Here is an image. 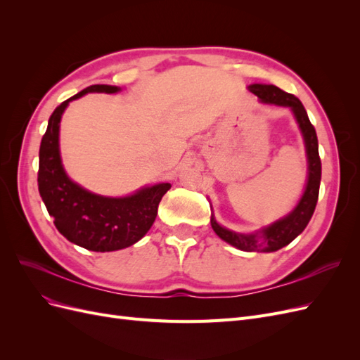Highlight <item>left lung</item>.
Returning <instances> with one entry per match:
<instances>
[{
    "mask_svg": "<svg viewBox=\"0 0 360 360\" xmlns=\"http://www.w3.org/2000/svg\"><path fill=\"white\" fill-rule=\"evenodd\" d=\"M250 93H254L263 103H274L279 106H288L292 111L296 122L299 124L300 132L303 135L304 148L308 156V181L307 188L302 195L299 204L294 207V210L285 217L274 222L271 225L263 228L254 234H240L221 226L216 222L212 214V228L222 240L230 243L231 246L246 250V252H275V250L287 246L296 238L314 214L315 205L319 201L320 180H321V160L319 156V139L315 129L311 124L307 110L302 102L294 94L282 91L276 85L266 84H252L248 86Z\"/></svg>",
    "mask_w": 360,
    "mask_h": 360,
    "instance_id": "1",
    "label": "left lung"
}]
</instances>
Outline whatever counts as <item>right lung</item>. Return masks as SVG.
I'll return each instance as SVG.
<instances>
[{
	"instance_id": "add662e5",
	"label": "right lung",
	"mask_w": 360,
	"mask_h": 360,
	"mask_svg": "<svg viewBox=\"0 0 360 360\" xmlns=\"http://www.w3.org/2000/svg\"><path fill=\"white\" fill-rule=\"evenodd\" d=\"M115 85H90L56 108L49 117L39 151V192L57 230L69 242L94 252L132 246L153 225L158 207L171 184L159 183L143 188L123 198L96 195L73 183L63 168L60 158V122L69 102L86 93H117Z\"/></svg>"
}]
</instances>
